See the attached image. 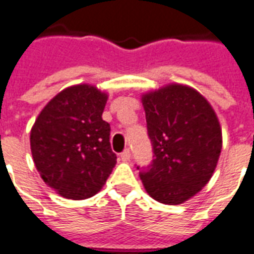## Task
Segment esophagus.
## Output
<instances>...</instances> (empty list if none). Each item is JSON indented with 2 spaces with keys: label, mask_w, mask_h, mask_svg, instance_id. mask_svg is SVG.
<instances>
[{
  "label": "esophagus",
  "mask_w": 254,
  "mask_h": 254,
  "mask_svg": "<svg viewBox=\"0 0 254 254\" xmlns=\"http://www.w3.org/2000/svg\"><path fill=\"white\" fill-rule=\"evenodd\" d=\"M121 160H122L123 162H128V161L131 160V152H129V149H126L125 152L121 153Z\"/></svg>",
  "instance_id": "34e87169"
}]
</instances>
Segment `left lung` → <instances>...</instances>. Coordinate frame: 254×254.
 <instances>
[{
    "instance_id": "left-lung-1",
    "label": "left lung",
    "mask_w": 254,
    "mask_h": 254,
    "mask_svg": "<svg viewBox=\"0 0 254 254\" xmlns=\"http://www.w3.org/2000/svg\"><path fill=\"white\" fill-rule=\"evenodd\" d=\"M154 160L140 173L144 188L161 204H183L214 174L222 128L214 109L190 85L170 83L141 94Z\"/></svg>"
}]
</instances>
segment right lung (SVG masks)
<instances>
[{"instance_id": "1", "label": "right lung", "mask_w": 254, "mask_h": 254, "mask_svg": "<svg viewBox=\"0 0 254 254\" xmlns=\"http://www.w3.org/2000/svg\"><path fill=\"white\" fill-rule=\"evenodd\" d=\"M109 94L80 83L57 93L37 115L29 135L41 179L70 200L98 193L117 163L102 119Z\"/></svg>"}]
</instances>
